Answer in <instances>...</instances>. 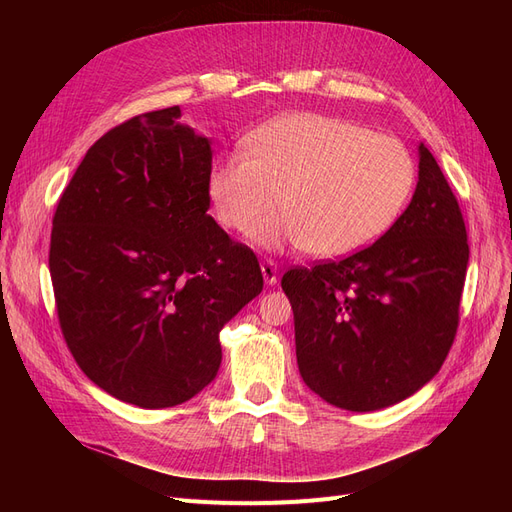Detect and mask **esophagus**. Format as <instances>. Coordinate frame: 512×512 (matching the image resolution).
Segmentation results:
<instances>
[{"instance_id": "1", "label": "esophagus", "mask_w": 512, "mask_h": 512, "mask_svg": "<svg viewBox=\"0 0 512 512\" xmlns=\"http://www.w3.org/2000/svg\"><path fill=\"white\" fill-rule=\"evenodd\" d=\"M260 271H262V277H265V282L269 286H275L277 282H280V269H277V265L271 258L260 262Z\"/></svg>"}]
</instances>
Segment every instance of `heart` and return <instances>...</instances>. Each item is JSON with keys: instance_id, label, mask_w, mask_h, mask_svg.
Wrapping results in <instances>:
<instances>
[{"instance_id": "heart-1", "label": "heart", "mask_w": 512, "mask_h": 512, "mask_svg": "<svg viewBox=\"0 0 512 512\" xmlns=\"http://www.w3.org/2000/svg\"><path fill=\"white\" fill-rule=\"evenodd\" d=\"M416 160L389 134L346 119L299 113L271 121L213 164L209 198L218 222L245 230L280 203V215L252 226L265 247H307L322 258L363 250L406 211Z\"/></svg>"}]
</instances>
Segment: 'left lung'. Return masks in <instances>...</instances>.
Returning <instances> with one entry per match:
<instances>
[{"label":"left lung","instance_id":"obj_1","mask_svg":"<svg viewBox=\"0 0 512 512\" xmlns=\"http://www.w3.org/2000/svg\"><path fill=\"white\" fill-rule=\"evenodd\" d=\"M468 258L457 198L421 143L414 196L389 232L344 260L282 277L303 382L350 412L414 395L453 346Z\"/></svg>","mask_w":512,"mask_h":512}]
</instances>
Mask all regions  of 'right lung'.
I'll use <instances>...</instances> for the list:
<instances>
[{
    "mask_svg": "<svg viewBox=\"0 0 512 512\" xmlns=\"http://www.w3.org/2000/svg\"><path fill=\"white\" fill-rule=\"evenodd\" d=\"M179 106L89 147L59 198L49 269L59 327L100 389L170 408L218 376L220 331L258 297L256 254L209 211V138Z\"/></svg>",
    "mask_w": 512,
    "mask_h": 512,
    "instance_id": "add662e5",
    "label": "right lung"
}]
</instances>
